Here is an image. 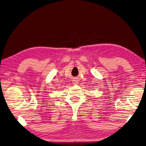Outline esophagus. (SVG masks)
Returning a JSON list of instances; mask_svg holds the SVG:
<instances>
[{
	"instance_id": "esophagus-1",
	"label": "esophagus",
	"mask_w": 146,
	"mask_h": 146,
	"mask_svg": "<svg viewBox=\"0 0 146 146\" xmlns=\"http://www.w3.org/2000/svg\"><path fill=\"white\" fill-rule=\"evenodd\" d=\"M78 83V81L77 80H74V81H73V83H74V84H77Z\"/></svg>"
}]
</instances>
